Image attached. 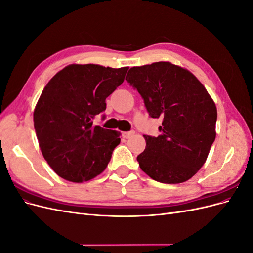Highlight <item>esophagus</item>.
<instances>
[{"label":"esophagus","instance_id":"34e87169","mask_svg":"<svg viewBox=\"0 0 253 253\" xmlns=\"http://www.w3.org/2000/svg\"><path fill=\"white\" fill-rule=\"evenodd\" d=\"M134 134H135L134 131H128V132H125L122 135H124V137H125L126 139H127V138H131L132 136H134Z\"/></svg>","mask_w":253,"mask_h":253}]
</instances>
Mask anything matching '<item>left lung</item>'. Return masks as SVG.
Returning a JSON list of instances; mask_svg holds the SVG:
<instances>
[{"instance_id": "1", "label": "left lung", "mask_w": 253, "mask_h": 253, "mask_svg": "<svg viewBox=\"0 0 253 253\" xmlns=\"http://www.w3.org/2000/svg\"><path fill=\"white\" fill-rule=\"evenodd\" d=\"M126 80L140 94L149 116L163 119L160 135H143L140 169L163 183L190 179L215 140L217 111L208 91L193 74L170 62L132 67Z\"/></svg>"}]
</instances>
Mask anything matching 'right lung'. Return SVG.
I'll return each mask as SVG.
<instances>
[{
	"mask_svg": "<svg viewBox=\"0 0 253 253\" xmlns=\"http://www.w3.org/2000/svg\"><path fill=\"white\" fill-rule=\"evenodd\" d=\"M127 67L72 64L44 87L34 112L42 154L60 177L87 181L102 173L120 132L93 124L106 109L105 99L124 82Z\"/></svg>",
	"mask_w": 253,
	"mask_h": 253,
	"instance_id": "right-lung-1",
	"label": "right lung"
}]
</instances>
